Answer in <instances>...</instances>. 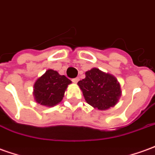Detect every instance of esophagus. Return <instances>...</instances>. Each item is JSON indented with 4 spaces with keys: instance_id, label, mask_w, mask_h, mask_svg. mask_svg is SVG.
<instances>
[{
    "instance_id": "1",
    "label": "esophagus",
    "mask_w": 155,
    "mask_h": 155,
    "mask_svg": "<svg viewBox=\"0 0 155 155\" xmlns=\"http://www.w3.org/2000/svg\"><path fill=\"white\" fill-rule=\"evenodd\" d=\"M79 80H80V79H79V78H74V79H73V80H72V81H73V82H74V83H77L78 81H79Z\"/></svg>"
}]
</instances>
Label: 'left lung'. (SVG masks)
<instances>
[{"label": "left lung", "instance_id": "obj_1", "mask_svg": "<svg viewBox=\"0 0 155 155\" xmlns=\"http://www.w3.org/2000/svg\"><path fill=\"white\" fill-rule=\"evenodd\" d=\"M86 102L94 108L107 110L117 103L122 94L120 84L113 75L93 68L78 82Z\"/></svg>", "mask_w": 155, "mask_h": 155}]
</instances>
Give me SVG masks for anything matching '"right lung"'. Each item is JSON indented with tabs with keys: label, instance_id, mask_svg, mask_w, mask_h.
Returning <instances> with one entry per match:
<instances>
[{
	"label": "right lung",
	"instance_id": "obj_1",
	"mask_svg": "<svg viewBox=\"0 0 155 155\" xmlns=\"http://www.w3.org/2000/svg\"><path fill=\"white\" fill-rule=\"evenodd\" d=\"M71 83L64 75L53 70H48L33 85V96L40 105L54 107L63 100L68 85Z\"/></svg>",
	"mask_w": 155,
	"mask_h": 155
}]
</instances>
